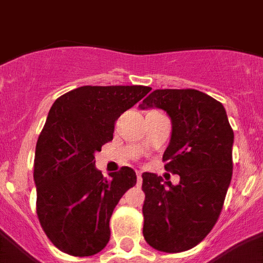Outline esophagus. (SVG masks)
Masks as SVG:
<instances>
[{"label":"esophagus","instance_id":"obj_1","mask_svg":"<svg viewBox=\"0 0 263 263\" xmlns=\"http://www.w3.org/2000/svg\"><path fill=\"white\" fill-rule=\"evenodd\" d=\"M136 176H138V184L140 186L143 182V178H142V171H136Z\"/></svg>","mask_w":263,"mask_h":263}]
</instances>
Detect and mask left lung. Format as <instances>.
Instances as JSON below:
<instances>
[{
  "instance_id": "1",
  "label": "left lung",
  "mask_w": 263,
  "mask_h": 263,
  "mask_svg": "<svg viewBox=\"0 0 263 263\" xmlns=\"http://www.w3.org/2000/svg\"><path fill=\"white\" fill-rule=\"evenodd\" d=\"M167 112L171 140L164 168L179 184L144 173L145 242L164 253H180L202 242L217 223L233 175L234 132L224 107L196 89H156L139 105Z\"/></svg>"
}]
</instances>
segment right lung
Instances as JSON below:
<instances>
[{
    "mask_svg": "<svg viewBox=\"0 0 263 263\" xmlns=\"http://www.w3.org/2000/svg\"><path fill=\"white\" fill-rule=\"evenodd\" d=\"M143 85H84L60 96L50 108L34 156L37 217L46 237L74 257L107 246L114 209L136 184L129 167L104 178L95 152L114 139L115 121L142 100Z\"/></svg>",
    "mask_w": 263,
    "mask_h": 263,
    "instance_id": "obj_1",
    "label": "right lung"
}]
</instances>
